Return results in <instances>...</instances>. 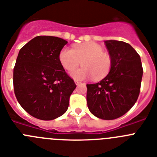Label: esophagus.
Wrapping results in <instances>:
<instances>
[{
  "mask_svg": "<svg viewBox=\"0 0 157 157\" xmlns=\"http://www.w3.org/2000/svg\"><path fill=\"white\" fill-rule=\"evenodd\" d=\"M75 82L76 85H78V84H80V83H81V82H79L78 80H75Z\"/></svg>",
  "mask_w": 157,
  "mask_h": 157,
  "instance_id": "esophagus-1",
  "label": "esophagus"
}]
</instances>
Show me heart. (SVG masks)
<instances>
[{"mask_svg":"<svg viewBox=\"0 0 157 157\" xmlns=\"http://www.w3.org/2000/svg\"><path fill=\"white\" fill-rule=\"evenodd\" d=\"M59 60L67 71L75 70L82 63L83 67L75 71L71 76L75 79H85L92 77L99 80L110 72L112 67V56L104 51L98 44L89 42L77 45L73 49L63 47L59 53Z\"/></svg>","mask_w":157,"mask_h":157,"instance_id":"obj_1","label":"heart"}]
</instances>
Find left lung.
<instances>
[{
  "mask_svg": "<svg viewBox=\"0 0 157 157\" xmlns=\"http://www.w3.org/2000/svg\"><path fill=\"white\" fill-rule=\"evenodd\" d=\"M112 58L109 75L98 83L87 84V105L93 115L115 120L126 114L138 100L143 68L141 58L128 43L105 41Z\"/></svg>",
  "mask_w": 157,
  "mask_h": 157,
  "instance_id": "obj_1",
  "label": "left lung"
}]
</instances>
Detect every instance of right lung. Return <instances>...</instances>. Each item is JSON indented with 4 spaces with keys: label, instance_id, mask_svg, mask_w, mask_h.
<instances>
[{
    "label": "right lung",
    "instance_id": "add662e5",
    "mask_svg": "<svg viewBox=\"0 0 157 157\" xmlns=\"http://www.w3.org/2000/svg\"><path fill=\"white\" fill-rule=\"evenodd\" d=\"M67 41L52 36H37L19 50L13 70L14 92L18 102L30 116L52 120L64 114L74 80L59 60Z\"/></svg>",
    "mask_w": 157,
    "mask_h": 157
}]
</instances>
